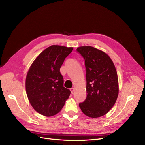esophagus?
Returning <instances> with one entry per match:
<instances>
[{"label":"esophagus","instance_id":"esophagus-1","mask_svg":"<svg viewBox=\"0 0 145 145\" xmlns=\"http://www.w3.org/2000/svg\"><path fill=\"white\" fill-rule=\"evenodd\" d=\"M70 91H71V93H73L74 91V88H71L70 89Z\"/></svg>","mask_w":145,"mask_h":145}]
</instances>
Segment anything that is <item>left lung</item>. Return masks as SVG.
Returning a JSON list of instances; mask_svg holds the SVG:
<instances>
[{"label": "left lung", "instance_id": "8db88e82", "mask_svg": "<svg viewBox=\"0 0 145 145\" xmlns=\"http://www.w3.org/2000/svg\"><path fill=\"white\" fill-rule=\"evenodd\" d=\"M77 51L85 60L86 98L79 103L87 116H103L112 108L118 94V77L115 66L109 56L92 46H80Z\"/></svg>", "mask_w": 145, "mask_h": 145}]
</instances>
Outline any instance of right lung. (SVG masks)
<instances>
[{
  "label": "right lung",
  "instance_id": "right-lung-1",
  "mask_svg": "<svg viewBox=\"0 0 145 145\" xmlns=\"http://www.w3.org/2000/svg\"><path fill=\"white\" fill-rule=\"evenodd\" d=\"M73 48L52 45L38 56L26 77V91L33 108L47 117L59 112L71 91L63 86L60 68Z\"/></svg>",
  "mask_w": 145,
  "mask_h": 145
}]
</instances>
